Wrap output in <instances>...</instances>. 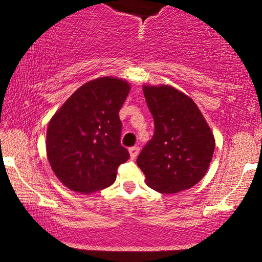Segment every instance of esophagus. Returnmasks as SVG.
Returning <instances> with one entry per match:
<instances>
[{"label": "esophagus", "mask_w": 262, "mask_h": 262, "mask_svg": "<svg viewBox=\"0 0 262 262\" xmlns=\"http://www.w3.org/2000/svg\"><path fill=\"white\" fill-rule=\"evenodd\" d=\"M128 152H130L131 159H135L139 154V147L138 146H132V147H130V149H128Z\"/></svg>", "instance_id": "esophagus-1"}]
</instances>
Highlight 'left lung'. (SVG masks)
Wrapping results in <instances>:
<instances>
[{
  "label": "left lung",
  "mask_w": 262,
  "mask_h": 262,
  "mask_svg": "<svg viewBox=\"0 0 262 262\" xmlns=\"http://www.w3.org/2000/svg\"><path fill=\"white\" fill-rule=\"evenodd\" d=\"M155 134L137 158L146 184L163 194L194 187L209 168L215 138L194 100L169 85L143 86Z\"/></svg>",
  "instance_id": "obj_1"
}]
</instances>
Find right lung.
<instances>
[{"label":"right lung","instance_id":"obj_1","mask_svg":"<svg viewBox=\"0 0 262 262\" xmlns=\"http://www.w3.org/2000/svg\"><path fill=\"white\" fill-rule=\"evenodd\" d=\"M130 85L113 77L94 79L75 91L52 117L47 128L49 164L71 190L91 194L116 181L130 157L120 144L122 107Z\"/></svg>","mask_w":262,"mask_h":262}]
</instances>
